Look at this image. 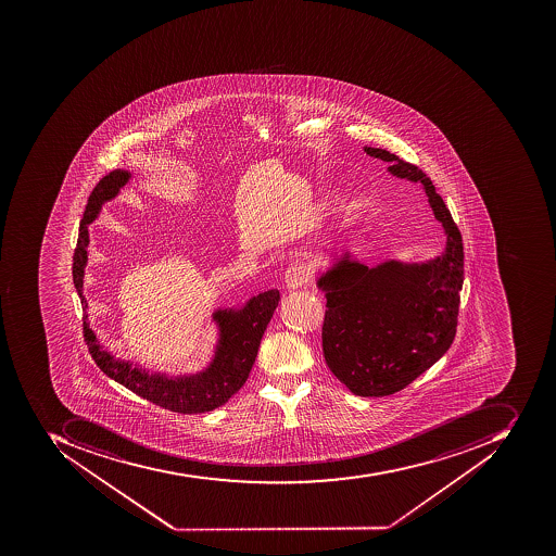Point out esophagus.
Masks as SVG:
<instances>
[{
    "instance_id": "esophagus-1",
    "label": "esophagus",
    "mask_w": 556,
    "mask_h": 556,
    "mask_svg": "<svg viewBox=\"0 0 556 556\" xmlns=\"http://www.w3.org/2000/svg\"><path fill=\"white\" fill-rule=\"evenodd\" d=\"M309 276H312V267H309V264L303 261H295L294 264L289 265L288 270H286L283 282H286L288 289L303 288L304 283L309 280Z\"/></svg>"
}]
</instances>
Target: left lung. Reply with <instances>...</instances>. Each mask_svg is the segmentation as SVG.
Masks as SVG:
<instances>
[{
	"instance_id": "left-lung-1",
	"label": "left lung",
	"mask_w": 556,
	"mask_h": 556,
	"mask_svg": "<svg viewBox=\"0 0 556 556\" xmlns=\"http://www.w3.org/2000/svg\"><path fill=\"white\" fill-rule=\"evenodd\" d=\"M364 151L390 163L393 177L420 184L447 238L441 255L418 264L390 258L367 267L345 252L316 280L327 298L321 339L331 372L357 396H388L450 351L465 253L462 232L432 180L390 151Z\"/></svg>"
}]
</instances>
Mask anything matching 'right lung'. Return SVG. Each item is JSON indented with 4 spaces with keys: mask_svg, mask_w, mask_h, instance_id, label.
<instances>
[{
    "mask_svg": "<svg viewBox=\"0 0 556 556\" xmlns=\"http://www.w3.org/2000/svg\"><path fill=\"white\" fill-rule=\"evenodd\" d=\"M130 178L132 174L129 169L118 168L105 175L91 192L84 219L79 223L78 243L73 256V282L84 306V331L88 351L94 364L109 378L141 399L178 414H204L225 405L249 379L262 337L276 312L280 294L277 289H270L253 295L240 307H217L213 313V321L217 327L213 358L195 375L169 376L166 372H150V369H144L130 361L115 358L112 352L106 351L100 343L87 321L88 303L84 294V279L90 244L88 225L99 217L105 202L117 198Z\"/></svg>",
    "mask_w": 556,
    "mask_h": 556,
    "instance_id": "obj_1",
    "label": "right lung"
}]
</instances>
